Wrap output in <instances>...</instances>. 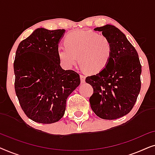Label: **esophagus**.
<instances>
[{
	"instance_id": "34e87169",
	"label": "esophagus",
	"mask_w": 155,
	"mask_h": 155,
	"mask_svg": "<svg viewBox=\"0 0 155 155\" xmlns=\"http://www.w3.org/2000/svg\"><path fill=\"white\" fill-rule=\"evenodd\" d=\"M80 80H81L82 83H84V82H85V76L84 75H82V74H80Z\"/></svg>"
}]
</instances>
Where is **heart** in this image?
<instances>
[{"label": "heart", "mask_w": 155, "mask_h": 155, "mask_svg": "<svg viewBox=\"0 0 155 155\" xmlns=\"http://www.w3.org/2000/svg\"><path fill=\"white\" fill-rule=\"evenodd\" d=\"M58 58L66 68L78 61L84 70L97 73L107 67L112 56V44L108 37L92 30H75L58 48Z\"/></svg>", "instance_id": "obj_1"}]
</instances>
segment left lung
I'll use <instances>...</instances> for the list:
<instances>
[{"label": "left lung", "mask_w": 155, "mask_h": 155, "mask_svg": "<svg viewBox=\"0 0 155 155\" xmlns=\"http://www.w3.org/2000/svg\"><path fill=\"white\" fill-rule=\"evenodd\" d=\"M94 30L111 41L112 56L103 71L86 78L93 87L90 106L99 118L116 119L128 114L136 102L142 66L137 51L117 27L107 25Z\"/></svg>", "instance_id": "left-lung-1"}]
</instances>
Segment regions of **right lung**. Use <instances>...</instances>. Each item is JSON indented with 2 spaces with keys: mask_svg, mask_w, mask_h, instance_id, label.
<instances>
[{
  "mask_svg": "<svg viewBox=\"0 0 155 155\" xmlns=\"http://www.w3.org/2000/svg\"><path fill=\"white\" fill-rule=\"evenodd\" d=\"M64 32L37 29L17 48L15 90L23 111L35 122L48 124L60 120L67 98L80 83L79 74L60 65L58 42Z\"/></svg>",
  "mask_w": 155,
  "mask_h": 155,
  "instance_id": "1",
  "label": "right lung"
}]
</instances>
